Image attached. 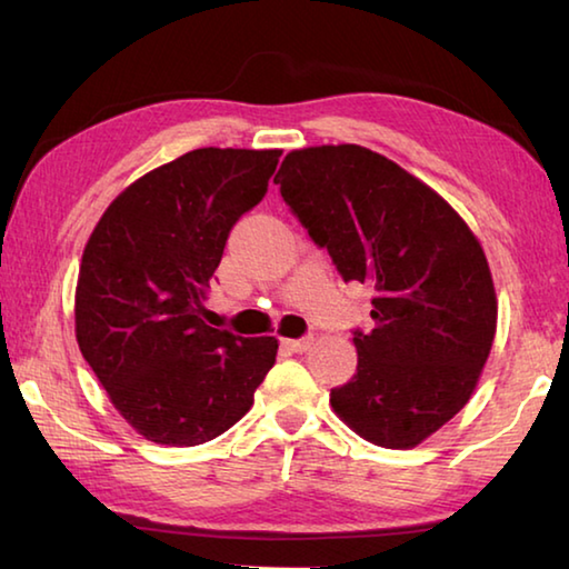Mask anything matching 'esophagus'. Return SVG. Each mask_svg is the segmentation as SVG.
<instances>
[{"label": "esophagus", "instance_id": "34e87169", "mask_svg": "<svg viewBox=\"0 0 569 569\" xmlns=\"http://www.w3.org/2000/svg\"><path fill=\"white\" fill-rule=\"evenodd\" d=\"M311 343H313V336H303V339H288L286 341L288 349L296 351V353L308 351V349H311Z\"/></svg>", "mask_w": 569, "mask_h": 569}]
</instances>
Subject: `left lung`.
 I'll list each match as a JSON object with an SVG mask.
<instances>
[{"label":"left lung","instance_id":"left-lung-1","mask_svg":"<svg viewBox=\"0 0 569 569\" xmlns=\"http://www.w3.org/2000/svg\"><path fill=\"white\" fill-rule=\"evenodd\" d=\"M343 281L373 288V329L353 331L359 366L331 389L356 435L409 449L475 391L497 331L485 250L445 198L361 146L288 152L273 178Z\"/></svg>","mask_w":569,"mask_h":569}]
</instances>
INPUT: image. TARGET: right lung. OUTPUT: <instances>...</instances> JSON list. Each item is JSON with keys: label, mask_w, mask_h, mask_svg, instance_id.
<instances>
[{"label": "right lung", "mask_w": 569, "mask_h": 569, "mask_svg": "<svg viewBox=\"0 0 569 569\" xmlns=\"http://www.w3.org/2000/svg\"><path fill=\"white\" fill-rule=\"evenodd\" d=\"M281 150L200 148L124 188L84 246L74 331L130 427L196 447L253 407L273 336L206 326V291L238 218L261 203Z\"/></svg>", "instance_id": "right-lung-1"}]
</instances>
